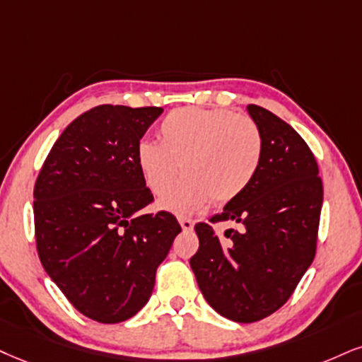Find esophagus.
<instances>
[{
  "mask_svg": "<svg viewBox=\"0 0 362 362\" xmlns=\"http://www.w3.org/2000/svg\"><path fill=\"white\" fill-rule=\"evenodd\" d=\"M180 225L182 226V230L185 231H191L194 226V221L191 220V218H180Z\"/></svg>",
  "mask_w": 362,
  "mask_h": 362,
  "instance_id": "obj_1",
  "label": "esophagus"
}]
</instances>
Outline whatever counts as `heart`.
Masks as SVG:
<instances>
[{
	"mask_svg": "<svg viewBox=\"0 0 362 362\" xmlns=\"http://www.w3.org/2000/svg\"><path fill=\"white\" fill-rule=\"evenodd\" d=\"M158 136L159 142L137 146V166L158 196L167 194L183 168L187 180L163 199L180 215L238 198L255 180L265 149L255 120L228 109L181 107L160 120Z\"/></svg>",
	"mask_w": 362,
	"mask_h": 362,
	"instance_id": "heart-1",
	"label": "heart"
}]
</instances>
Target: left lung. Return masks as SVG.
I'll return each mask as SVG.
<instances>
[{"instance_id":"1","label":"left lung","mask_w":362,"mask_h":362,"mask_svg":"<svg viewBox=\"0 0 362 362\" xmlns=\"http://www.w3.org/2000/svg\"><path fill=\"white\" fill-rule=\"evenodd\" d=\"M248 112L265 149L255 180L220 215L194 226L199 248L189 263L209 305L235 322H257L288 300L315 257L322 180L307 142L260 105ZM239 223L223 235L212 225Z\"/></svg>"}]
</instances>
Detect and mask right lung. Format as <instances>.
Segmentation results:
<instances>
[{"label": "right lung", "mask_w": 362, "mask_h": 362, "mask_svg": "<svg viewBox=\"0 0 362 362\" xmlns=\"http://www.w3.org/2000/svg\"><path fill=\"white\" fill-rule=\"evenodd\" d=\"M160 107L97 105L70 122L45 159L33 189L37 250L69 302L102 324L147 304L156 270L181 231L154 202L137 146Z\"/></svg>", "instance_id": "right-lung-1"}]
</instances>
